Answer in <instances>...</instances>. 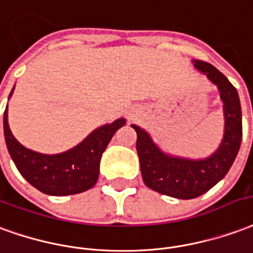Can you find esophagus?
<instances>
[{
    "instance_id": "1",
    "label": "esophagus",
    "mask_w": 253,
    "mask_h": 253,
    "mask_svg": "<svg viewBox=\"0 0 253 253\" xmlns=\"http://www.w3.org/2000/svg\"><path fill=\"white\" fill-rule=\"evenodd\" d=\"M128 117H129V118L135 117V114H133V113H128Z\"/></svg>"
}]
</instances>
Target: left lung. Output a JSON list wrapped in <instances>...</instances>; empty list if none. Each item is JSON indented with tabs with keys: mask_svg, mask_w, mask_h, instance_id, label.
I'll use <instances>...</instances> for the list:
<instances>
[{
	"mask_svg": "<svg viewBox=\"0 0 253 253\" xmlns=\"http://www.w3.org/2000/svg\"><path fill=\"white\" fill-rule=\"evenodd\" d=\"M193 64L211 83L215 84L223 102L225 133L219 148L204 159L173 157L162 151L146 130L132 125L137 133L136 150L144 184L155 192L177 199L198 198L218 184L232 168L243 137L237 89L215 66L200 60H195Z\"/></svg>",
	"mask_w": 253,
	"mask_h": 253,
	"instance_id": "left-lung-1",
	"label": "left lung"
}]
</instances>
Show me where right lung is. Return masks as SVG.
Listing matches in <instances>:
<instances>
[{
    "label": "right lung",
    "instance_id": "obj_1",
    "mask_svg": "<svg viewBox=\"0 0 253 253\" xmlns=\"http://www.w3.org/2000/svg\"><path fill=\"white\" fill-rule=\"evenodd\" d=\"M12 88L9 96L13 94ZM125 125L124 118L91 132L80 144L55 155H46L21 146L12 135L8 124V106L3 113V135L10 157L20 174L32 187L53 196L84 192L99 177V162L113 135Z\"/></svg>",
    "mask_w": 253,
    "mask_h": 253
}]
</instances>
